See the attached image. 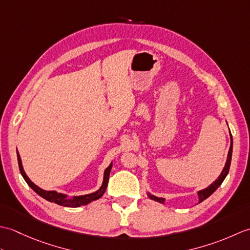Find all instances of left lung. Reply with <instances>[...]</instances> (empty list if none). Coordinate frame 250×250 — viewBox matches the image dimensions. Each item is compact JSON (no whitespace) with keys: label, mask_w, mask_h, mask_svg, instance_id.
Segmentation results:
<instances>
[{"label":"left lung","mask_w":250,"mask_h":250,"mask_svg":"<svg viewBox=\"0 0 250 250\" xmlns=\"http://www.w3.org/2000/svg\"><path fill=\"white\" fill-rule=\"evenodd\" d=\"M232 148H233V142H232V135H231V146H230V149H229V153H228V159H227L226 166H225L224 169H222V172L220 174V176L218 177V179H216L215 182L209 186V187H207L204 190L199 191L198 194H199V199H200L199 202H200V203H201V202H203L205 199L208 198V196L211 193H214V191H216V189L218 188L219 186L222 184V182H224V180H225L228 173H229L230 164H231V159H232ZM148 196H149L151 200H155L157 202H160V203H164V199H162V198H158V196L151 195V194H148Z\"/></svg>","instance_id":"8db88e82"}]
</instances>
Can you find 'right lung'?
Here are the masks:
<instances>
[{"mask_svg":"<svg viewBox=\"0 0 250 250\" xmlns=\"http://www.w3.org/2000/svg\"><path fill=\"white\" fill-rule=\"evenodd\" d=\"M17 158H18V164H19V169H20V173L22 175V177L24 178V180L26 182L30 187L33 189L35 192L41 195L42 198L46 199L47 201L49 202H54V203L58 204V205H62V206H66V207H79V206H83V205H86L90 202L95 201L100 199L101 196H102L105 192L106 187H107V184H108V179H109V173H110V168H111V164L110 166L105 169L104 172V182L102 187H101L97 192H93V193H90V194H86V195H81V196H75V198L72 199V200H67L66 196L62 193H58L56 191H46L41 189L40 187H37L36 185H34L33 183L31 182L29 179V177L26 176V174L23 171V167H22V163H21V159L19 153L17 151Z\"/></svg>","mask_w":250,"mask_h":250,"instance_id":"right-lung-1","label":"right lung"}]
</instances>
